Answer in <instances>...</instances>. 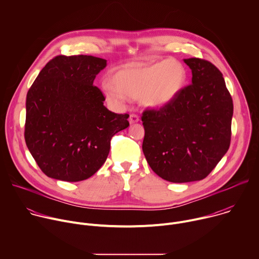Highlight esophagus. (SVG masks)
Returning a JSON list of instances; mask_svg holds the SVG:
<instances>
[{
    "label": "esophagus",
    "mask_w": 259,
    "mask_h": 259,
    "mask_svg": "<svg viewBox=\"0 0 259 259\" xmlns=\"http://www.w3.org/2000/svg\"><path fill=\"white\" fill-rule=\"evenodd\" d=\"M139 121V117L135 114H131L130 117H129V122L130 124H134V123H137Z\"/></svg>",
    "instance_id": "obj_1"
}]
</instances>
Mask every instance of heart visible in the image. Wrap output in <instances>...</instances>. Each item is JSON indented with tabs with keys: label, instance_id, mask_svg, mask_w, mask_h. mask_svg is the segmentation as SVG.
I'll use <instances>...</instances> for the list:
<instances>
[{
	"label": "heart",
	"instance_id": "1",
	"mask_svg": "<svg viewBox=\"0 0 259 259\" xmlns=\"http://www.w3.org/2000/svg\"><path fill=\"white\" fill-rule=\"evenodd\" d=\"M187 80V68L175 59L150 65L132 63L115 71L110 76V85H104L102 90L113 105L121 106L130 97L138 98L145 107L156 109L171 103L183 90Z\"/></svg>",
	"mask_w": 259,
	"mask_h": 259
}]
</instances>
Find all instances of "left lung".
<instances>
[{
    "mask_svg": "<svg viewBox=\"0 0 259 259\" xmlns=\"http://www.w3.org/2000/svg\"><path fill=\"white\" fill-rule=\"evenodd\" d=\"M192 84L168 105L146 109L142 151L153 171L175 183L204 179L227 154L234 104L220 70L200 58L183 59Z\"/></svg>",
    "mask_w": 259,
    "mask_h": 259,
    "instance_id": "8db88e82",
    "label": "left lung"
}]
</instances>
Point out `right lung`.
<instances>
[{
	"label": "right lung",
	"instance_id": "1",
	"mask_svg": "<svg viewBox=\"0 0 259 259\" xmlns=\"http://www.w3.org/2000/svg\"><path fill=\"white\" fill-rule=\"evenodd\" d=\"M105 66V59L90 55H59L29 88L24 138L48 177L69 182L91 177L105 162L110 139L129 126V115L108 110L93 85Z\"/></svg>",
	"mask_w": 259,
	"mask_h": 259
}]
</instances>
